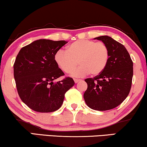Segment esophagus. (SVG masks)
I'll return each mask as SVG.
<instances>
[{"instance_id": "1", "label": "esophagus", "mask_w": 147, "mask_h": 147, "mask_svg": "<svg viewBox=\"0 0 147 147\" xmlns=\"http://www.w3.org/2000/svg\"><path fill=\"white\" fill-rule=\"evenodd\" d=\"M74 82H75V83H78L79 82H80L81 81V80H80V79H74Z\"/></svg>"}]
</instances>
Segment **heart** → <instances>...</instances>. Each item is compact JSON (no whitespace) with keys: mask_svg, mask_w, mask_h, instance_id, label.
<instances>
[{"mask_svg":"<svg viewBox=\"0 0 147 147\" xmlns=\"http://www.w3.org/2000/svg\"><path fill=\"white\" fill-rule=\"evenodd\" d=\"M67 51L60 49L55 55V61L63 71L74 77H84L90 74L96 76L104 71L109 61V51L103 42L80 40L67 46ZM78 60L81 64L73 70Z\"/></svg>","mask_w":147,"mask_h":147,"instance_id":"heart-1","label":"heart"}]
</instances>
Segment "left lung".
Wrapping results in <instances>:
<instances>
[{"label":"left lung","instance_id":"left-lung-1","mask_svg":"<svg viewBox=\"0 0 147 147\" xmlns=\"http://www.w3.org/2000/svg\"><path fill=\"white\" fill-rule=\"evenodd\" d=\"M107 46L109 61L103 71L87 78V90L84 94L86 103L96 111L116 107L126 98L133 77V62L125 47L108 36L94 38Z\"/></svg>","mask_w":147,"mask_h":147}]
</instances>
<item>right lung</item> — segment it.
<instances>
[{
	"label": "right lung",
	"instance_id": "obj_1",
	"mask_svg": "<svg viewBox=\"0 0 147 147\" xmlns=\"http://www.w3.org/2000/svg\"><path fill=\"white\" fill-rule=\"evenodd\" d=\"M67 42L40 39L23 47L13 65L17 90L22 100L37 112L49 113L61 107L65 94L75 84L71 78L54 82L64 76L55 55Z\"/></svg>",
	"mask_w": 147,
	"mask_h": 147
}]
</instances>
